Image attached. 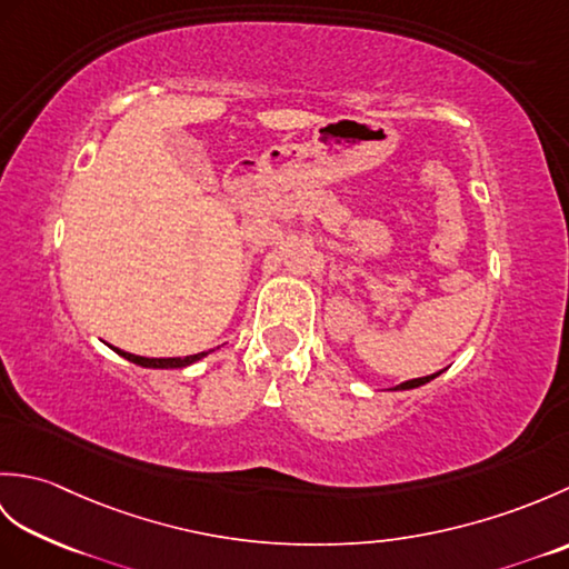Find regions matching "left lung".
I'll return each mask as SVG.
<instances>
[{
	"instance_id": "left-lung-1",
	"label": "left lung",
	"mask_w": 569,
	"mask_h": 569,
	"mask_svg": "<svg viewBox=\"0 0 569 569\" xmlns=\"http://www.w3.org/2000/svg\"><path fill=\"white\" fill-rule=\"evenodd\" d=\"M435 377H440V371H438V373H432V377H422V379H410V381H403L401 386H396V391H398V389H416V386L428 383V381H430V379H435Z\"/></svg>"
}]
</instances>
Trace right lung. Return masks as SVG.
<instances>
[{
    "mask_svg": "<svg viewBox=\"0 0 569 569\" xmlns=\"http://www.w3.org/2000/svg\"><path fill=\"white\" fill-rule=\"evenodd\" d=\"M212 352V349H210ZM117 355H122L124 359L134 361V365L139 367H149V369H180V367H188L192 365V361L202 359L208 352H200V355H190V357H171V359H149V357H137V355H129V352H122V349H117Z\"/></svg>",
    "mask_w": 569,
    "mask_h": 569,
    "instance_id": "obj_1",
    "label": "right lung"
}]
</instances>
